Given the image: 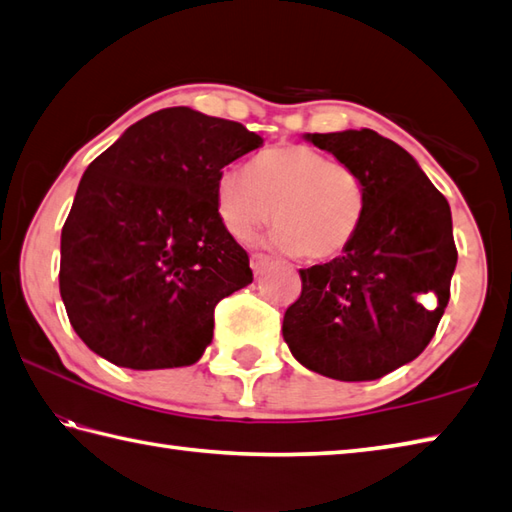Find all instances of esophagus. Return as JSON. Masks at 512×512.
Here are the masks:
<instances>
[{
	"mask_svg": "<svg viewBox=\"0 0 512 512\" xmlns=\"http://www.w3.org/2000/svg\"><path fill=\"white\" fill-rule=\"evenodd\" d=\"M270 264V257L264 253H253L250 255V268L255 270V273H262V270Z\"/></svg>",
	"mask_w": 512,
	"mask_h": 512,
	"instance_id": "esophagus-1",
	"label": "esophagus"
}]
</instances>
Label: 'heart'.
Wrapping results in <instances>:
<instances>
[{
    "mask_svg": "<svg viewBox=\"0 0 512 512\" xmlns=\"http://www.w3.org/2000/svg\"><path fill=\"white\" fill-rule=\"evenodd\" d=\"M367 204L358 171L308 145H281L250 160L248 173L224 169L215 180V213L239 242L270 215L273 244L306 259H330L352 244Z\"/></svg>",
    "mask_w": 512,
    "mask_h": 512,
    "instance_id": "obj_1",
    "label": "heart"
}]
</instances>
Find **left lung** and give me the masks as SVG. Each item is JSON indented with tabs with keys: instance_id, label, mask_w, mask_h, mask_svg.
Segmentation results:
<instances>
[{
	"instance_id": "left-lung-1",
	"label": "left lung",
	"mask_w": 512,
	"mask_h": 512,
	"mask_svg": "<svg viewBox=\"0 0 512 512\" xmlns=\"http://www.w3.org/2000/svg\"><path fill=\"white\" fill-rule=\"evenodd\" d=\"M358 171L367 204L352 244L299 270L301 295L284 314V341L321 376L376 380L429 345L458 264L451 209L418 162L374 129L306 134Z\"/></svg>"
}]
</instances>
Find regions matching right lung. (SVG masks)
<instances>
[{"label": "right lung", "mask_w": 512, "mask_h": 512, "mask_svg": "<svg viewBox=\"0 0 512 512\" xmlns=\"http://www.w3.org/2000/svg\"><path fill=\"white\" fill-rule=\"evenodd\" d=\"M264 140L242 123L167 107L85 169L61 231L59 290L74 332L118 367L200 361L213 312L253 281L215 213V180Z\"/></svg>", "instance_id": "right-lung-1"}]
</instances>
